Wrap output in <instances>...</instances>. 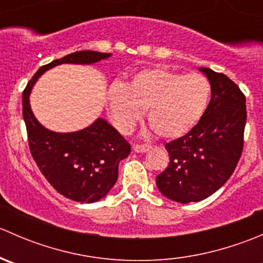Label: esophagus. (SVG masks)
<instances>
[{
    "mask_svg": "<svg viewBox=\"0 0 263 263\" xmlns=\"http://www.w3.org/2000/svg\"><path fill=\"white\" fill-rule=\"evenodd\" d=\"M132 147H134V151H136V153H145V151H147L151 146L147 144H134Z\"/></svg>",
    "mask_w": 263,
    "mask_h": 263,
    "instance_id": "1",
    "label": "esophagus"
}]
</instances>
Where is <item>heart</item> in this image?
<instances>
[{
  "instance_id": "heart-1",
  "label": "heart",
  "mask_w": 263,
  "mask_h": 263,
  "mask_svg": "<svg viewBox=\"0 0 263 263\" xmlns=\"http://www.w3.org/2000/svg\"><path fill=\"white\" fill-rule=\"evenodd\" d=\"M211 85L198 72L182 73L163 67L135 73L128 85L115 82L108 90L109 112L121 132H129L147 109V122L163 139L190 132L208 109Z\"/></svg>"
}]
</instances>
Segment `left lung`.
I'll return each instance as SVG.
<instances>
[{
  "mask_svg": "<svg viewBox=\"0 0 263 263\" xmlns=\"http://www.w3.org/2000/svg\"><path fill=\"white\" fill-rule=\"evenodd\" d=\"M211 84L205 115L184 136L165 144L169 164L156 177L159 191L177 202H197L234 172L245 145L246 95L221 72L200 68Z\"/></svg>",
  "mask_w": 263,
  "mask_h": 263,
  "instance_id": "left-lung-1",
  "label": "left lung"
}]
</instances>
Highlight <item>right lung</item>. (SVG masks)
Returning a JSON list of instances; mask_svg holds the SVG:
<instances>
[{
  "label": "right lung",
  "mask_w": 263,
  "mask_h": 263,
  "mask_svg": "<svg viewBox=\"0 0 263 263\" xmlns=\"http://www.w3.org/2000/svg\"><path fill=\"white\" fill-rule=\"evenodd\" d=\"M110 53L79 50L44 65L23 91V117L29 148L39 171L66 198L90 203L104 197L118 178V164L131 153L129 142L107 121L99 118L72 134H57L44 128L33 116L29 94L36 79L61 63H94Z\"/></svg>",
  "instance_id": "right-lung-1"
}]
</instances>
